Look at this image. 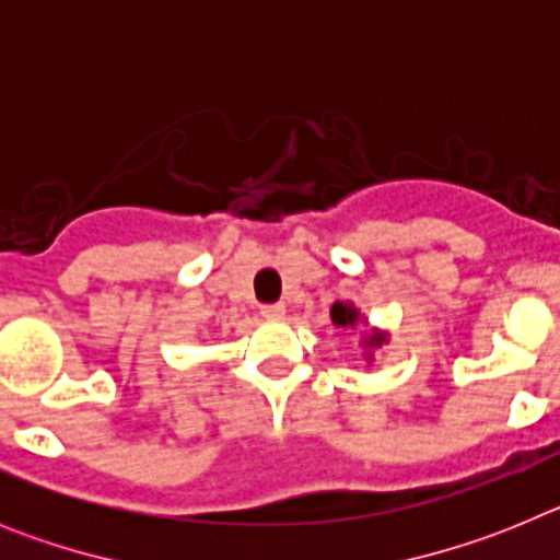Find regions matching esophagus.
I'll return each instance as SVG.
<instances>
[{
	"instance_id": "1",
	"label": "esophagus",
	"mask_w": 560,
	"mask_h": 560,
	"mask_svg": "<svg viewBox=\"0 0 560 560\" xmlns=\"http://www.w3.org/2000/svg\"><path fill=\"white\" fill-rule=\"evenodd\" d=\"M260 316H264V319H283V316H285V305L283 303L260 305Z\"/></svg>"
}]
</instances>
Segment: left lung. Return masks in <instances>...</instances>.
Wrapping results in <instances>:
<instances>
[{
  "label": "left lung",
  "mask_w": 560,
  "mask_h": 560,
  "mask_svg": "<svg viewBox=\"0 0 560 560\" xmlns=\"http://www.w3.org/2000/svg\"><path fill=\"white\" fill-rule=\"evenodd\" d=\"M330 323L336 325V328H355V325H368V319L361 316V311L355 308L353 303H334V308H330ZM389 341V334L387 330H368V334L361 336V348L368 350V361H373V350H378L381 345H387Z\"/></svg>",
  "instance_id": "left-lung-1"
}]
</instances>
